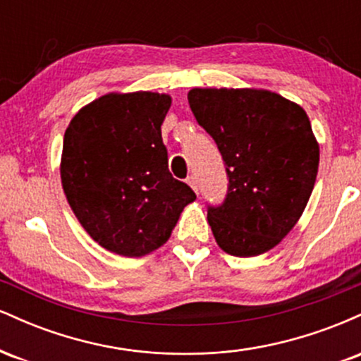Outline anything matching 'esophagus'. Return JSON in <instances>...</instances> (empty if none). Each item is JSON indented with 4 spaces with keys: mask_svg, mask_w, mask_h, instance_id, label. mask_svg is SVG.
<instances>
[{
    "mask_svg": "<svg viewBox=\"0 0 361 361\" xmlns=\"http://www.w3.org/2000/svg\"><path fill=\"white\" fill-rule=\"evenodd\" d=\"M186 183L192 186V190H193L195 193H198V180H197V176H188Z\"/></svg>",
    "mask_w": 361,
    "mask_h": 361,
    "instance_id": "34e87169",
    "label": "esophagus"
}]
</instances>
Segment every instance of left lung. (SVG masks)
<instances>
[{
	"mask_svg": "<svg viewBox=\"0 0 361 361\" xmlns=\"http://www.w3.org/2000/svg\"><path fill=\"white\" fill-rule=\"evenodd\" d=\"M188 103L226 164L227 195L207 209L215 241L233 256H258L293 229L319 168V144L297 103L268 90L193 88Z\"/></svg>",
	"mask_w": 361,
	"mask_h": 361,
	"instance_id": "1",
	"label": "left lung"
}]
</instances>
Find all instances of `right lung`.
Masks as SVG:
<instances>
[{"instance_id":"1","label":"right lung","mask_w":361,"mask_h":361,"mask_svg":"<svg viewBox=\"0 0 361 361\" xmlns=\"http://www.w3.org/2000/svg\"><path fill=\"white\" fill-rule=\"evenodd\" d=\"M169 106V94L109 93L66 128V198L93 241L115 255L139 258L163 246L197 198L168 169L161 126Z\"/></svg>"}]
</instances>
